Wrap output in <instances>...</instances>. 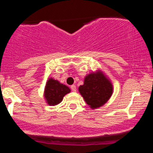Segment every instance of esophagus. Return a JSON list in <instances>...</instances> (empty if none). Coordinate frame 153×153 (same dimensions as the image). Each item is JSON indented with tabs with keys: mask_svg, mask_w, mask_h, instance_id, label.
Segmentation results:
<instances>
[{
	"mask_svg": "<svg viewBox=\"0 0 153 153\" xmlns=\"http://www.w3.org/2000/svg\"><path fill=\"white\" fill-rule=\"evenodd\" d=\"M71 90L73 91V92H75V91H76V86H75V85H71Z\"/></svg>",
	"mask_w": 153,
	"mask_h": 153,
	"instance_id": "esophagus-1",
	"label": "esophagus"
}]
</instances>
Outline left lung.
<instances>
[{
    "label": "left lung",
    "mask_w": 153,
    "mask_h": 153,
    "mask_svg": "<svg viewBox=\"0 0 153 153\" xmlns=\"http://www.w3.org/2000/svg\"><path fill=\"white\" fill-rule=\"evenodd\" d=\"M78 91L92 109L103 106L114 91L110 79L101 70L88 74L84 78L83 85L79 86Z\"/></svg>",
    "instance_id": "1"
}]
</instances>
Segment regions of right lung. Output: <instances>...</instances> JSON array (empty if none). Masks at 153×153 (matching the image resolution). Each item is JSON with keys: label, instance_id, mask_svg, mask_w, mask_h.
Instances as JSON below:
<instances>
[{"label": "right lung", "instance_id": "add662e5", "mask_svg": "<svg viewBox=\"0 0 153 153\" xmlns=\"http://www.w3.org/2000/svg\"><path fill=\"white\" fill-rule=\"evenodd\" d=\"M71 92L69 87L58 80L50 78L47 80L44 91V97L50 106H56L62 101L63 97Z\"/></svg>", "mask_w": 153, "mask_h": 153}]
</instances>
